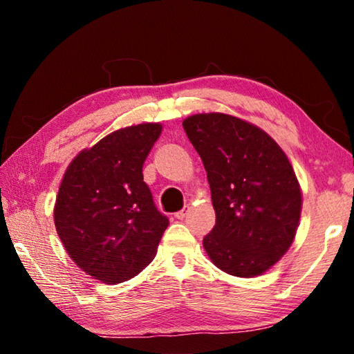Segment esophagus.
<instances>
[{
    "label": "esophagus",
    "mask_w": 354,
    "mask_h": 354,
    "mask_svg": "<svg viewBox=\"0 0 354 354\" xmlns=\"http://www.w3.org/2000/svg\"><path fill=\"white\" fill-rule=\"evenodd\" d=\"M187 212H189V206H185L184 209H181V211H178V212L175 214V217H176L178 220H184V217H185V215H187Z\"/></svg>",
    "instance_id": "obj_1"
}]
</instances>
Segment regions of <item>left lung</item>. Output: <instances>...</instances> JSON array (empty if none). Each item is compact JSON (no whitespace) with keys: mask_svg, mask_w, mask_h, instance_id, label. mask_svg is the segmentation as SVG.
<instances>
[{"mask_svg":"<svg viewBox=\"0 0 354 354\" xmlns=\"http://www.w3.org/2000/svg\"><path fill=\"white\" fill-rule=\"evenodd\" d=\"M183 128L211 185L215 226L203 239L221 270L251 278L268 270L295 237L301 190L270 136L226 113H198Z\"/></svg>","mask_w":354,"mask_h":354,"instance_id":"1","label":"left lung"}]
</instances>
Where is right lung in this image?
I'll return each instance as SVG.
<instances>
[{
	"label": "right lung",
	"mask_w": 354,
	"mask_h": 354,
	"mask_svg": "<svg viewBox=\"0 0 354 354\" xmlns=\"http://www.w3.org/2000/svg\"><path fill=\"white\" fill-rule=\"evenodd\" d=\"M160 131L143 123L106 136L76 156L59 187L57 234L76 266L106 284L140 273L169 226L142 173Z\"/></svg>",
	"instance_id": "right-lung-1"
}]
</instances>
